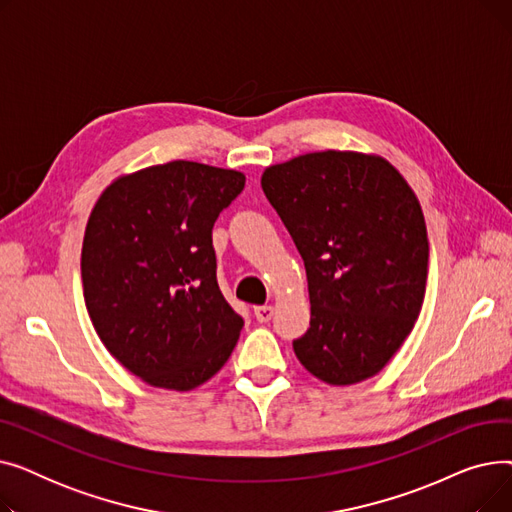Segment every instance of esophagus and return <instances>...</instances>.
<instances>
[{
    "instance_id": "obj_1",
    "label": "esophagus",
    "mask_w": 512,
    "mask_h": 512,
    "mask_svg": "<svg viewBox=\"0 0 512 512\" xmlns=\"http://www.w3.org/2000/svg\"><path fill=\"white\" fill-rule=\"evenodd\" d=\"M253 313H255L257 321L265 324V321H270L274 317V307L272 305H257V307H253Z\"/></svg>"
}]
</instances>
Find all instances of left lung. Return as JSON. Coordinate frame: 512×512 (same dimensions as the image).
Masks as SVG:
<instances>
[{
	"instance_id": "obj_1",
	"label": "left lung",
	"mask_w": 512,
	"mask_h": 512,
	"mask_svg": "<svg viewBox=\"0 0 512 512\" xmlns=\"http://www.w3.org/2000/svg\"><path fill=\"white\" fill-rule=\"evenodd\" d=\"M261 188L305 261L311 321L294 353L332 386L371 378L425 297L429 242L411 186L382 157L319 151L267 168Z\"/></svg>"
}]
</instances>
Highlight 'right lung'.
<instances>
[{
	"label": "right lung",
	"mask_w": 512,
	"mask_h": 512,
	"mask_svg": "<svg viewBox=\"0 0 512 512\" xmlns=\"http://www.w3.org/2000/svg\"><path fill=\"white\" fill-rule=\"evenodd\" d=\"M242 188L240 172L176 159L116 180L91 213L80 257L91 321L151 386H201L245 326L218 286L211 238Z\"/></svg>",
	"instance_id": "add662e5"
}]
</instances>
